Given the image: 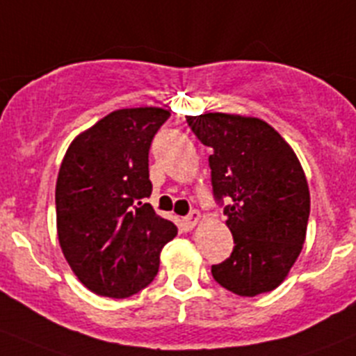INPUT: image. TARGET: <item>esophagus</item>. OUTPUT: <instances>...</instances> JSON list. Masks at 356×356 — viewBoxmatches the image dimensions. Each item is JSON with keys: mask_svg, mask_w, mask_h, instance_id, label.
<instances>
[{"mask_svg": "<svg viewBox=\"0 0 356 356\" xmlns=\"http://www.w3.org/2000/svg\"><path fill=\"white\" fill-rule=\"evenodd\" d=\"M199 220H201V213H199L197 209L191 211V215L185 216V218L181 220V227H184V231H192V229L197 225Z\"/></svg>", "mask_w": 356, "mask_h": 356, "instance_id": "34e87169", "label": "esophagus"}]
</instances>
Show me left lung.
Here are the masks:
<instances>
[{
  "label": "left lung",
  "instance_id": "obj_1",
  "mask_svg": "<svg viewBox=\"0 0 356 356\" xmlns=\"http://www.w3.org/2000/svg\"><path fill=\"white\" fill-rule=\"evenodd\" d=\"M209 155L216 201L234 250L211 266L215 282L241 297L282 285L300 255L309 218V187L296 152L267 122L231 113L187 117Z\"/></svg>",
  "mask_w": 356,
  "mask_h": 356
}]
</instances>
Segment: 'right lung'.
Here are the masks:
<instances>
[{
	"label": "right lung",
	"instance_id": "obj_1",
	"mask_svg": "<svg viewBox=\"0 0 356 356\" xmlns=\"http://www.w3.org/2000/svg\"><path fill=\"white\" fill-rule=\"evenodd\" d=\"M157 106L122 108L71 141L56 185L57 236L82 285L111 299L143 290L178 229L150 197L148 150L169 118Z\"/></svg>",
	"mask_w": 356,
	"mask_h": 356
}]
</instances>
